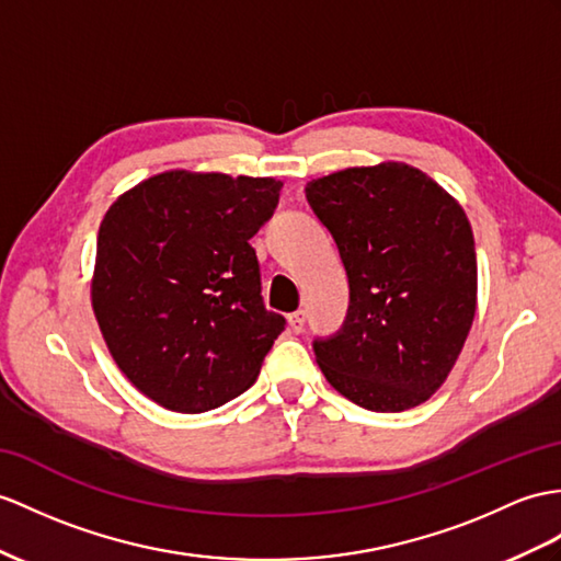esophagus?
I'll use <instances>...</instances> for the list:
<instances>
[{
  "mask_svg": "<svg viewBox=\"0 0 561 561\" xmlns=\"http://www.w3.org/2000/svg\"><path fill=\"white\" fill-rule=\"evenodd\" d=\"M305 321H307V311H305V309L293 311L290 317H288L290 331H293V333H302V331H305Z\"/></svg>",
  "mask_w": 561,
  "mask_h": 561,
  "instance_id": "obj_1",
  "label": "esophagus"
}]
</instances>
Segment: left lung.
Segmentation results:
<instances>
[{"instance_id":"obj_1","label":"left lung","mask_w":561,"mask_h":561,"mask_svg":"<svg viewBox=\"0 0 561 561\" xmlns=\"http://www.w3.org/2000/svg\"><path fill=\"white\" fill-rule=\"evenodd\" d=\"M347 271L350 307L313 354L340 394L371 412H404L438 390L476 313L469 218L407 163L347 169L305 187Z\"/></svg>"}]
</instances>
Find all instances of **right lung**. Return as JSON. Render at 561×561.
Here are the masks:
<instances>
[{
	"mask_svg": "<svg viewBox=\"0 0 561 561\" xmlns=\"http://www.w3.org/2000/svg\"><path fill=\"white\" fill-rule=\"evenodd\" d=\"M280 187L273 178L167 171L108 207L92 309L118 368L149 400L199 414L256 380L285 319L264 307L250 240Z\"/></svg>",
	"mask_w": 561,
	"mask_h": 561,
	"instance_id": "right-lung-1",
	"label": "right lung"
}]
</instances>
